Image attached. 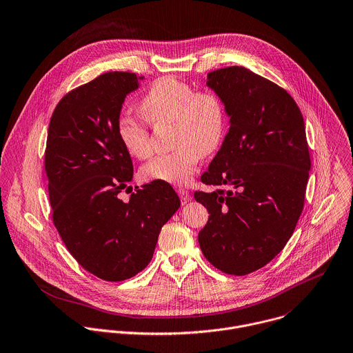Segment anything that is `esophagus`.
I'll return each instance as SVG.
<instances>
[{"label":"esophagus","instance_id":"34e87169","mask_svg":"<svg viewBox=\"0 0 353 353\" xmlns=\"http://www.w3.org/2000/svg\"><path fill=\"white\" fill-rule=\"evenodd\" d=\"M178 194H179V197H181L182 204H186L188 201H190V193H189L186 189L179 188V189H178Z\"/></svg>","mask_w":353,"mask_h":353}]
</instances>
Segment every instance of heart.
<instances>
[{"mask_svg": "<svg viewBox=\"0 0 353 353\" xmlns=\"http://www.w3.org/2000/svg\"><path fill=\"white\" fill-rule=\"evenodd\" d=\"M139 107L145 119L123 114L117 123L119 139L125 150L139 160L152 156L148 121L172 123L175 146L143 165L142 174L148 179L175 185L189 182L201 157L214 153L225 138L228 112L222 97L214 90H199L183 79L168 75L154 81Z\"/></svg>", "mask_w": 353, "mask_h": 353, "instance_id": "heart-1", "label": "heart"}]
</instances>
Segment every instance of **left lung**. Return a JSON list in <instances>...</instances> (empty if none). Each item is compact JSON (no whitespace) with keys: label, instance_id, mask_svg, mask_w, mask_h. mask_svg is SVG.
<instances>
[{"label":"left lung","instance_id":"1","mask_svg":"<svg viewBox=\"0 0 353 353\" xmlns=\"http://www.w3.org/2000/svg\"><path fill=\"white\" fill-rule=\"evenodd\" d=\"M207 85L230 128L201 175L216 189L194 192L210 214L199 243L214 267L246 275L285 248L303 212L311 168L304 119L283 88L245 67L212 71Z\"/></svg>","mask_w":353,"mask_h":353}]
</instances>
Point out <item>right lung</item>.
Masks as SVG:
<instances>
[{"label": "right lung", "instance_id": "add662e5", "mask_svg": "<svg viewBox=\"0 0 353 353\" xmlns=\"http://www.w3.org/2000/svg\"><path fill=\"white\" fill-rule=\"evenodd\" d=\"M134 72L112 71L68 92L49 123L45 172L52 219L74 259L111 282L128 279L152 260L161 228L181 200L164 181L119 193L132 178V161L117 123ZM132 190V189H131Z\"/></svg>", "mask_w": 353, "mask_h": 353}]
</instances>
